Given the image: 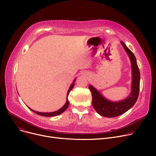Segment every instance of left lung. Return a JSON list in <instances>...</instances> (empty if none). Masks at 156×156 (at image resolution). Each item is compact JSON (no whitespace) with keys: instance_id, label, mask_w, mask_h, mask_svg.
<instances>
[{"instance_id":"obj_1","label":"left lung","mask_w":156,"mask_h":156,"mask_svg":"<svg viewBox=\"0 0 156 156\" xmlns=\"http://www.w3.org/2000/svg\"><path fill=\"white\" fill-rule=\"evenodd\" d=\"M121 44L129 57L132 66V90L129 95L123 100L113 102L106 99L92 85L88 86L92 93V105L94 109L100 115L106 118H114L120 116L132 108L137 101L140 90V74L136 57L124 42H121Z\"/></svg>"}]
</instances>
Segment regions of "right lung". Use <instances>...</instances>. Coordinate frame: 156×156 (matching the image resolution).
I'll use <instances>...</instances> for the list:
<instances>
[{
	"label": "right lung",
	"instance_id": "add662e5",
	"mask_svg": "<svg viewBox=\"0 0 156 156\" xmlns=\"http://www.w3.org/2000/svg\"><path fill=\"white\" fill-rule=\"evenodd\" d=\"M75 80H76V78H75V80H73V81L72 84L70 85V87H69V90H68V93H67L66 102L65 104H64V105L62 106V107L61 109H59V110H57V111H54V112H38V111H36L33 110V109H31V108H28H28H29V109H30L31 111H32L33 112H34L35 113H36V114H38V115L42 116H46V117H52V116H55L59 115V114H62V112H64L65 111V110H66V109L68 108L69 104V101H68V95H69V94L70 91H71V90L73 88L74 86H75Z\"/></svg>",
	"mask_w": 156,
	"mask_h": 156
}]
</instances>
